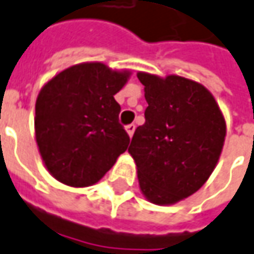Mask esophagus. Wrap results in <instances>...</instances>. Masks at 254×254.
<instances>
[{
  "label": "esophagus",
  "instance_id": "obj_1",
  "mask_svg": "<svg viewBox=\"0 0 254 254\" xmlns=\"http://www.w3.org/2000/svg\"><path fill=\"white\" fill-rule=\"evenodd\" d=\"M134 130H135V126H134V124H128V126H126V131H127V134H128L130 137H132Z\"/></svg>",
  "mask_w": 254,
  "mask_h": 254
}]
</instances>
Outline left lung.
<instances>
[{
    "mask_svg": "<svg viewBox=\"0 0 254 254\" xmlns=\"http://www.w3.org/2000/svg\"><path fill=\"white\" fill-rule=\"evenodd\" d=\"M137 76L148 107L128 152L148 201L171 205L194 194L215 169L225 141V119L201 83L179 75Z\"/></svg>",
    "mask_w": 254,
    "mask_h": 254,
    "instance_id": "1",
    "label": "left lung"
}]
</instances>
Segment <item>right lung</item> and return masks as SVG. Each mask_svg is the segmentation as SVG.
I'll use <instances>...</instances> for the list:
<instances>
[{
	"mask_svg": "<svg viewBox=\"0 0 254 254\" xmlns=\"http://www.w3.org/2000/svg\"><path fill=\"white\" fill-rule=\"evenodd\" d=\"M130 71L82 63L61 71L39 92L35 132L44 166L72 187L98 183L130 144L115 95Z\"/></svg>",
	"mask_w": 254,
	"mask_h": 254,
	"instance_id": "add662e5",
	"label": "right lung"
}]
</instances>
